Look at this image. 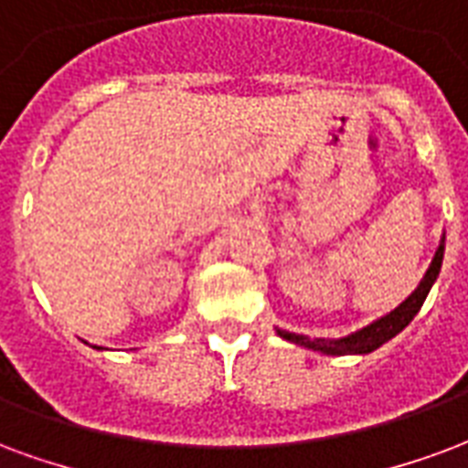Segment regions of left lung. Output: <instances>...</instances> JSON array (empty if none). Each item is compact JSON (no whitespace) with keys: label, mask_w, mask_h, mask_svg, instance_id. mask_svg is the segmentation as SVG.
I'll return each mask as SVG.
<instances>
[{"label":"left lung","mask_w":468,"mask_h":468,"mask_svg":"<svg viewBox=\"0 0 468 468\" xmlns=\"http://www.w3.org/2000/svg\"><path fill=\"white\" fill-rule=\"evenodd\" d=\"M441 261H444V240L439 245L437 255H434V261L429 265L427 275L424 280L419 282V287L411 292L404 303L389 313L382 320H377L375 324H369L357 335H352V337H345V340L337 342H324V340H310V337H304V335H295V332H285L278 330L280 337H285V340L295 342V345H303V347L317 349V352H324V355H367V352H372L379 345H384L387 340H392L394 335H399L411 320H414V314L421 310V304L427 300L429 290L434 285V280H437L439 270H441Z\"/></svg>","instance_id":"8db88e82"}]
</instances>
